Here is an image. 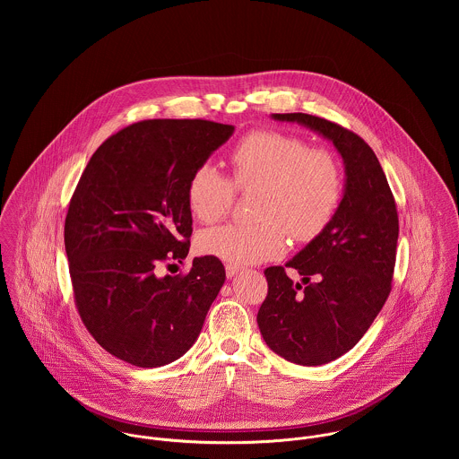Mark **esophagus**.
Segmentation results:
<instances>
[{"label":"esophagus","instance_id":"1","mask_svg":"<svg viewBox=\"0 0 459 459\" xmlns=\"http://www.w3.org/2000/svg\"><path fill=\"white\" fill-rule=\"evenodd\" d=\"M240 270H242L240 264H235V263H228V264H226V275H228V277H235Z\"/></svg>","mask_w":459,"mask_h":459}]
</instances>
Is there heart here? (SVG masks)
Instances as JSON below:
<instances>
[{
  "instance_id": "heart-1",
  "label": "heart",
  "mask_w": 459,
  "mask_h": 459,
  "mask_svg": "<svg viewBox=\"0 0 459 459\" xmlns=\"http://www.w3.org/2000/svg\"><path fill=\"white\" fill-rule=\"evenodd\" d=\"M230 178L212 164H199L187 182V204L203 224L221 221L235 193H255L249 224H224L197 237L203 255L235 264L277 258L286 249V233L311 242L333 221L344 177L337 157L309 146L299 135L256 131L237 143L230 157Z\"/></svg>"
}]
</instances>
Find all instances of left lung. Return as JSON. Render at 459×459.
<instances>
[{
  "mask_svg": "<svg viewBox=\"0 0 459 459\" xmlns=\"http://www.w3.org/2000/svg\"><path fill=\"white\" fill-rule=\"evenodd\" d=\"M273 118L320 132L346 169L333 221L286 263L304 275L306 286L293 284L284 266H268V293L258 311V327L272 351L293 364L322 366L360 341L393 290L397 208L375 152L360 135L306 113Z\"/></svg>",
  "mask_w": 459,
  "mask_h": 459,
  "instance_id": "8db88e82",
  "label": "left lung"
}]
</instances>
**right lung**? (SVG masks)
<instances>
[{"label": "right lung", "mask_w": 459, "mask_h": 459, "mask_svg": "<svg viewBox=\"0 0 459 459\" xmlns=\"http://www.w3.org/2000/svg\"><path fill=\"white\" fill-rule=\"evenodd\" d=\"M233 131L210 120H143L108 137L77 182L65 217L74 302L93 339L124 362L180 359L224 284L215 256L178 275L162 266L187 258L189 177Z\"/></svg>", "instance_id": "right-lung-1"}]
</instances>
